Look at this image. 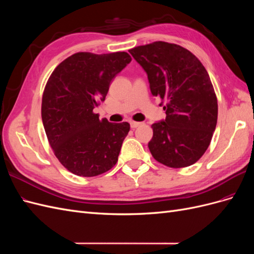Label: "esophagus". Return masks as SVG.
Wrapping results in <instances>:
<instances>
[{"mask_svg":"<svg viewBox=\"0 0 254 254\" xmlns=\"http://www.w3.org/2000/svg\"><path fill=\"white\" fill-rule=\"evenodd\" d=\"M141 125V123H139V122H131L130 123V127L131 128H136V127H139Z\"/></svg>","mask_w":254,"mask_h":254,"instance_id":"obj_1","label":"esophagus"}]
</instances>
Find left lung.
<instances>
[{
  "label": "left lung",
  "mask_w": 254,
  "mask_h": 254,
  "mask_svg": "<svg viewBox=\"0 0 254 254\" xmlns=\"http://www.w3.org/2000/svg\"><path fill=\"white\" fill-rule=\"evenodd\" d=\"M150 92L165 103V120L153 123L148 147L158 162L187 167L202 157L217 124V98L198 58L180 45L153 42L132 50Z\"/></svg>",
  "instance_id": "1"
}]
</instances>
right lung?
<instances>
[{
  "mask_svg": "<svg viewBox=\"0 0 254 254\" xmlns=\"http://www.w3.org/2000/svg\"><path fill=\"white\" fill-rule=\"evenodd\" d=\"M130 61L126 52L76 53L49 78L41 107L44 130L55 156L74 175L94 177L118 162L130 125L101 121L93 109Z\"/></svg>",
  "mask_w": 254,
  "mask_h": 254,
  "instance_id": "1",
  "label": "right lung"
}]
</instances>
